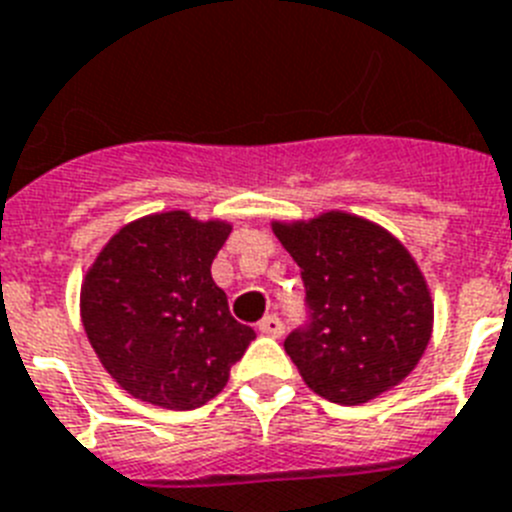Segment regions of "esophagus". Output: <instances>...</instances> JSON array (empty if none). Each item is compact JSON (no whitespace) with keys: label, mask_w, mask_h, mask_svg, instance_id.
<instances>
[{"label":"esophagus","mask_w":512,"mask_h":512,"mask_svg":"<svg viewBox=\"0 0 512 512\" xmlns=\"http://www.w3.org/2000/svg\"><path fill=\"white\" fill-rule=\"evenodd\" d=\"M260 330H263L265 336H273V338H281L283 336V322L278 315H265L260 320Z\"/></svg>","instance_id":"1"}]
</instances>
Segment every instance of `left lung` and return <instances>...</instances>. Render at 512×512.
Instances as JSON below:
<instances>
[{"label":"left lung","instance_id":"8db88e82","mask_svg":"<svg viewBox=\"0 0 512 512\" xmlns=\"http://www.w3.org/2000/svg\"><path fill=\"white\" fill-rule=\"evenodd\" d=\"M273 231L302 270L307 320L283 349L304 382L343 406L398 385L432 336L429 289L403 244L349 213Z\"/></svg>","mask_w":512,"mask_h":512}]
</instances>
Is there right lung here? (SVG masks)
I'll list each match as a JSON object with an SVG mask.
<instances>
[{
	"instance_id": "obj_1",
	"label": "right lung",
	"mask_w": 512,
	"mask_h": 512,
	"mask_svg": "<svg viewBox=\"0 0 512 512\" xmlns=\"http://www.w3.org/2000/svg\"><path fill=\"white\" fill-rule=\"evenodd\" d=\"M231 226L171 210L111 239L80 296L88 341L114 380L140 401L190 411L216 398L255 341L236 322L210 265Z\"/></svg>"
}]
</instances>
